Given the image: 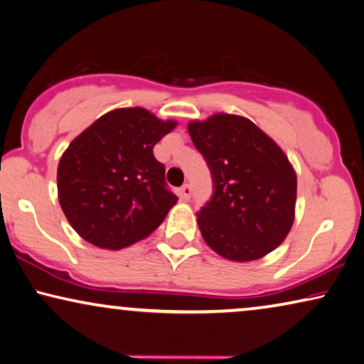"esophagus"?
Here are the masks:
<instances>
[{"label":"esophagus","instance_id":"esophagus-1","mask_svg":"<svg viewBox=\"0 0 364 364\" xmlns=\"http://www.w3.org/2000/svg\"><path fill=\"white\" fill-rule=\"evenodd\" d=\"M180 196L184 200L189 199V196H191V186H189V184H183V186L180 188Z\"/></svg>","mask_w":364,"mask_h":364}]
</instances>
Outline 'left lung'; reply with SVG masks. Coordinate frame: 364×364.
I'll return each instance as SVG.
<instances>
[{"instance_id": "obj_1", "label": "left lung", "mask_w": 364, "mask_h": 364, "mask_svg": "<svg viewBox=\"0 0 364 364\" xmlns=\"http://www.w3.org/2000/svg\"><path fill=\"white\" fill-rule=\"evenodd\" d=\"M214 193L198 213L208 245L232 262H252L284 242L294 222L297 178L279 145L250 119L214 114L188 124Z\"/></svg>"}]
</instances>
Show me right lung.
I'll return each instance as SVG.
<instances>
[{"label": "right lung", "mask_w": 364, "mask_h": 364, "mask_svg": "<svg viewBox=\"0 0 364 364\" xmlns=\"http://www.w3.org/2000/svg\"><path fill=\"white\" fill-rule=\"evenodd\" d=\"M175 127L144 107H121L68 145L57 170L58 203L81 238L121 250L164 222L178 198L154 145Z\"/></svg>", "instance_id": "1"}]
</instances>
